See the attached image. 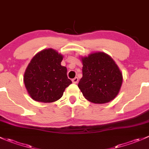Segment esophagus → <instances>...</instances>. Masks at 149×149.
<instances>
[{
  "mask_svg": "<svg viewBox=\"0 0 149 149\" xmlns=\"http://www.w3.org/2000/svg\"><path fill=\"white\" fill-rule=\"evenodd\" d=\"M72 82H73V84H77L78 82H79V79H78L77 77H75L74 79H72Z\"/></svg>",
  "mask_w": 149,
  "mask_h": 149,
  "instance_id": "esophagus-1",
  "label": "esophagus"
}]
</instances>
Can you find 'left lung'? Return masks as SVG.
<instances>
[{
  "mask_svg": "<svg viewBox=\"0 0 149 149\" xmlns=\"http://www.w3.org/2000/svg\"><path fill=\"white\" fill-rule=\"evenodd\" d=\"M83 77L79 88L88 101L104 104L114 100L119 93L123 76L110 56L95 52L81 58Z\"/></svg>",
  "mask_w": 149,
  "mask_h": 149,
  "instance_id": "8db88e82",
  "label": "left lung"
}]
</instances>
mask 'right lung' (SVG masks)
I'll use <instances>...</instances> for the list:
<instances>
[{
    "label": "right lung",
    "instance_id": "right-lung-1",
    "mask_svg": "<svg viewBox=\"0 0 149 149\" xmlns=\"http://www.w3.org/2000/svg\"><path fill=\"white\" fill-rule=\"evenodd\" d=\"M63 56L52 49H43L34 55L24 76L25 87L34 100L52 102L61 99L72 83L67 68L61 65Z\"/></svg>",
    "mask_w": 149,
    "mask_h": 149
}]
</instances>
